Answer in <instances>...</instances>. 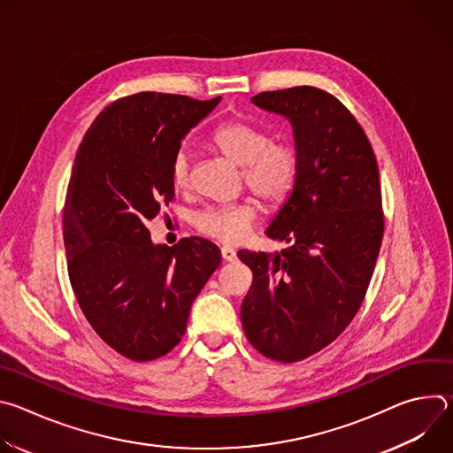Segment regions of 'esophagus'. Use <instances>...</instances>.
I'll return each instance as SVG.
<instances>
[{
    "label": "esophagus",
    "instance_id": "obj_1",
    "mask_svg": "<svg viewBox=\"0 0 453 453\" xmlns=\"http://www.w3.org/2000/svg\"><path fill=\"white\" fill-rule=\"evenodd\" d=\"M222 260L224 262H236V250L231 247H222Z\"/></svg>",
    "mask_w": 453,
    "mask_h": 453
}]
</instances>
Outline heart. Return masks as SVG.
Returning a JSON list of instances; mask_svg holds the SVG:
<instances>
[{"instance_id": "obj_1", "label": "heart", "mask_w": 453, "mask_h": 453, "mask_svg": "<svg viewBox=\"0 0 453 453\" xmlns=\"http://www.w3.org/2000/svg\"><path fill=\"white\" fill-rule=\"evenodd\" d=\"M213 145L231 163L242 166L245 184L269 206L281 204L294 189L299 156L292 143L273 142L269 133L243 119H231L215 128ZM191 175V156L186 147L179 149L172 161V182L186 188ZM256 219V203L250 199L208 206L196 213L193 226L203 234L238 243L247 238Z\"/></svg>"}]
</instances>
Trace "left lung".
<instances>
[{"label": "left lung", "instance_id": "8db88e82", "mask_svg": "<svg viewBox=\"0 0 453 453\" xmlns=\"http://www.w3.org/2000/svg\"><path fill=\"white\" fill-rule=\"evenodd\" d=\"M250 102L290 121L299 170L265 229L288 249L238 250L252 271L242 326L262 355L290 364L332 344L364 301L383 236L380 175L362 127L330 93L297 86Z\"/></svg>", "mask_w": 453, "mask_h": 453}]
</instances>
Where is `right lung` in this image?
<instances>
[{
    "label": "right lung",
    "instance_id": "obj_1",
    "mask_svg": "<svg viewBox=\"0 0 453 453\" xmlns=\"http://www.w3.org/2000/svg\"><path fill=\"white\" fill-rule=\"evenodd\" d=\"M220 100L119 98L95 118L75 157L62 217L70 281L98 337L136 362L179 344L191 303L222 260L206 238L166 247L147 229L173 199L180 142Z\"/></svg>",
    "mask_w": 453,
    "mask_h": 453
}]
</instances>
